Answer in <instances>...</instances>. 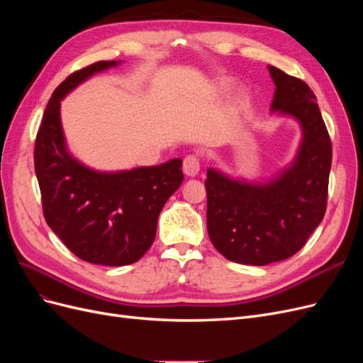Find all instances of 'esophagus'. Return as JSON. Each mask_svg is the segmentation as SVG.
<instances>
[{
  "mask_svg": "<svg viewBox=\"0 0 363 363\" xmlns=\"http://www.w3.org/2000/svg\"><path fill=\"white\" fill-rule=\"evenodd\" d=\"M199 171H200V159L194 155L186 156L183 160V172L188 175V177H195V175L199 174Z\"/></svg>",
  "mask_w": 363,
  "mask_h": 363,
  "instance_id": "1",
  "label": "esophagus"
}]
</instances>
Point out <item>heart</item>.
<instances>
[{"label": "heart", "mask_w": 363, "mask_h": 363, "mask_svg": "<svg viewBox=\"0 0 363 363\" xmlns=\"http://www.w3.org/2000/svg\"><path fill=\"white\" fill-rule=\"evenodd\" d=\"M230 86H232V83H230L228 80H224V82H221V83H219L218 84V91L219 92H227L228 89H230ZM244 101V98H242V95H236L235 96V106H239L240 103H242Z\"/></svg>", "instance_id": "1"}]
</instances>
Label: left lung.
<instances>
[{"instance_id":"obj_1","label":"left lung","mask_w":363,"mask_h":363,"mask_svg":"<svg viewBox=\"0 0 363 363\" xmlns=\"http://www.w3.org/2000/svg\"><path fill=\"white\" fill-rule=\"evenodd\" d=\"M276 92L271 112L301 127L294 160L265 183L207 169V232L221 255L263 267L300 251L323 221L327 207L332 140L316 96L303 80L268 67Z\"/></svg>"}]
</instances>
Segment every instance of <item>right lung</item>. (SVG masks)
<instances>
[{
	"mask_svg": "<svg viewBox=\"0 0 363 363\" xmlns=\"http://www.w3.org/2000/svg\"><path fill=\"white\" fill-rule=\"evenodd\" d=\"M121 62H96L52 92L35 144V171L45 221L77 257L95 265L138 262L155 242L164 203L183 182L182 160L128 171H96L67 148L60 101L94 74Z\"/></svg>",
	"mask_w": 363,
	"mask_h": 363,
	"instance_id": "1",
	"label": "right lung"
}]
</instances>
